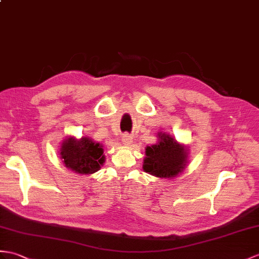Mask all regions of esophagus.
Here are the masks:
<instances>
[{
    "label": "esophagus",
    "mask_w": 259,
    "mask_h": 259,
    "mask_svg": "<svg viewBox=\"0 0 259 259\" xmlns=\"http://www.w3.org/2000/svg\"><path fill=\"white\" fill-rule=\"evenodd\" d=\"M134 139V138H132L130 135H128V134H125V135H123L122 136V143L124 144V146H131V143H132V140Z\"/></svg>",
    "instance_id": "1"
}]
</instances>
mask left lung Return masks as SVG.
<instances>
[{"instance_id":"8db88e82","label":"left lung","mask_w":259,"mask_h":259,"mask_svg":"<svg viewBox=\"0 0 259 259\" xmlns=\"http://www.w3.org/2000/svg\"><path fill=\"white\" fill-rule=\"evenodd\" d=\"M159 141L146 148L143 171L161 179H172L188 165L189 148L166 134H158Z\"/></svg>"}]
</instances>
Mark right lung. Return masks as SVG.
I'll use <instances>...</instances> for the list:
<instances>
[{
  "label": "right lung",
  "mask_w": 259,
  "mask_h": 259,
  "mask_svg": "<svg viewBox=\"0 0 259 259\" xmlns=\"http://www.w3.org/2000/svg\"><path fill=\"white\" fill-rule=\"evenodd\" d=\"M59 154L67 169L82 176L99 171L106 160L102 144L88 137H68L59 148Z\"/></svg>",
  "instance_id": "add662e5"
}]
</instances>
